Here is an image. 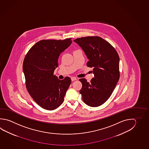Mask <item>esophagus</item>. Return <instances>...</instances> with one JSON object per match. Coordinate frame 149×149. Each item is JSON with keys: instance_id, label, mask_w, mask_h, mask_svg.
<instances>
[{"instance_id": "obj_1", "label": "esophagus", "mask_w": 149, "mask_h": 149, "mask_svg": "<svg viewBox=\"0 0 149 149\" xmlns=\"http://www.w3.org/2000/svg\"><path fill=\"white\" fill-rule=\"evenodd\" d=\"M71 81H73L76 80L77 79L76 78H75V77H71Z\"/></svg>"}]
</instances>
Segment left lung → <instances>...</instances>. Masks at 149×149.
I'll return each mask as SVG.
<instances>
[{"label": "left lung", "mask_w": 149, "mask_h": 149, "mask_svg": "<svg viewBox=\"0 0 149 149\" xmlns=\"http://www.w3.org/2000/svg\"><path fill=\"white\" fill-rule=\"evenodd\" d=\"M74 41L88 58L87 66L93 67L94 78L90 82L85 78L79 79L82 84L80 93L88 106L99 107L111 96L119 81V55L110 43L100 37H85Z\"/></svg>", "instance_id": "left-lung-1"}]
</instances>
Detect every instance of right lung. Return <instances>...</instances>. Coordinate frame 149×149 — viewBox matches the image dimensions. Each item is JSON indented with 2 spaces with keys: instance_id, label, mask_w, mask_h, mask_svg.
Wrapping results in <instances>:
<instances>
[{
  "instance_id": "1",
  "label": "right lung",
  "mask_w": 149,
  "mask_h": 149,
  "mask_svg": "<svg viewBox=\"0 0 149 149\" xmlns=\"http://www.w3.org/2000/svg\"><path fill=\"white\" fill-rule=\"evenodd\" d=\"M71 40L39 41L24 57L22 68L27 91L36 102L46 110L58 108L70 85L69 77L60 80L54 72L58 66L60 54L70 46Z\"/></svg>"
}]
</instances>
